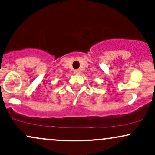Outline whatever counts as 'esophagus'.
<instances>
[{
  "mask_svg": "<svg viewBox=\"0 0 155 155\" xmlns=\"http://www.w3.org/2000/svg\"><path fill=\"white\" fill-rule=\"evenodd\" d=\"M80 73H81V72H80L79 70H75V71H74V74H76V75H79Z\"/></svg>",
  "mask_w": 155,
  "mask_h": 155,
  "instance_id": "obj_1",
  "label": "esophagus"
}]
</instances>
